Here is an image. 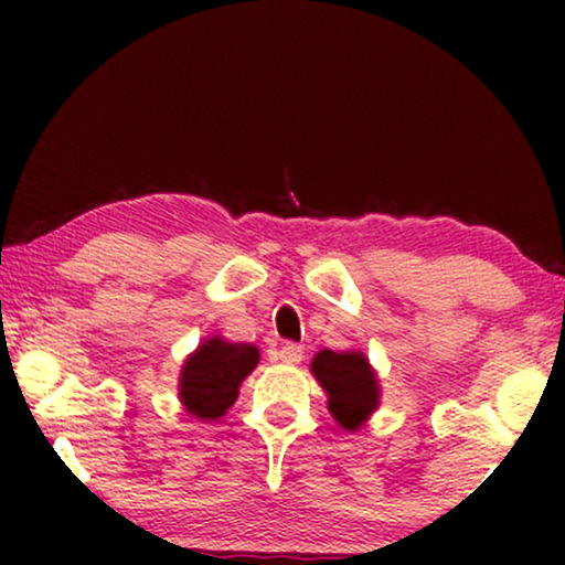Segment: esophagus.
Here are the masks:
<instances>
[{
	"label": "esophagus",
	"mask_w": 565,
	"mask_h": 565,
	"mask_svg": "<svg viewBox=\"0 0 565 565\" xmlns=\"http://www.w3.org/2000/svg\"><path fill=\"white\" fill-rule=\"evenodd\" d=\"M280 360L285 362V365H298V362L303 360V347L292 344V342L282 344L280 347Z\"/></svg>",
	"instance_id": "obj_1"
}]
</instances>
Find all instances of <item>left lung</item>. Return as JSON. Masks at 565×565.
Instances as JSON below:
<instances>
[{"instance_id":"8db88e82","label":"left lung","mask_w":565,"mask_h":565,"mask_svg":"<svg viewBox=\"0 0 565 565\" xmlns=\"http://www.w3.org/2000/svg\"><path fill=\"white\" fill-rule=\"evenodd\" d=\"M311 373L329 398V412L347 431H358L381 406V381L360 350H321Z\"/></svg>"}]
</instances>
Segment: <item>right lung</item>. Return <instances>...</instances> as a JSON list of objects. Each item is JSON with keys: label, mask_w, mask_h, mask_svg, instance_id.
Returning <instances> with one entry per match:
<instances>
[{"label": "right lung", "mask_w": 565, "mask_h": 565, "mask_svg": "<svg viewBox=\"0 0 565 565\" xmlns=\"http://www.w3.org/2000/svg\"><path fill=\"white\" fill-rule=\"evenodd\" d=\"M259 365V350L254 344L228 342L213 334L188 354L180 370V401L184 412L195 419H221L238 398L244 377Z\"/></svg>", "instance_id": "add662e5"}]
</instances>
